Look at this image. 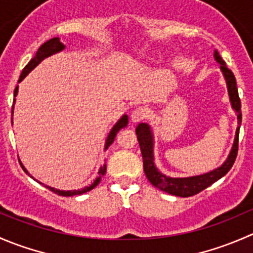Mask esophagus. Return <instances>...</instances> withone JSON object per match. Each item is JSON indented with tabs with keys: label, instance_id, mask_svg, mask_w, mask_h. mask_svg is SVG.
I'll return each instance as SVG.
<instances>
[{
	"label": "esophagus",
	"instance_id": "esophagus-1",
	"mask_svg": "<svg viewBox=\"0 0 253 253\" xmlns=\"http://www.w3.org/2000/svg\"><path fill=\"white\" fill-rule=\"evenodd\" d=\"M147 109L145 108H137L136 110L132 111L131 114V121L133 122V124H138V122L143 121V120L147 117Z\"/></svg>",
	"mask_w": 253,
	"mask_h": 253
}]
</instances>
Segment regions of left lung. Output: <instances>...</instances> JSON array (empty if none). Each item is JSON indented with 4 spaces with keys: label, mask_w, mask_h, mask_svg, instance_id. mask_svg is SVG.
Instances as JSON below:
<instances>
[{
    "label": "left lung",
    "mask_w": 253,
    "mask_h": 253,
    "mask_svg": "<svg viewBox=\"0 0 253 253\" xmlns=\"http://www.w3.org/2000/svg\"><path fill=\"white\" fill-rule=\"evenodd\" d=\"M214 58L220 65V71L223 73L224 78H225L226 86H228L231 108L236 112L237 124H239V127L236 128L235 139H234V144L231 147L230 153H229L226 160L220 167L211 170V171L206 172V174L188 176V177H170V176L164 175L155 167L154 134H153L150 125L144 122V124H139L136 128L137 139H138L142 152L143 168H144V172L147 178L153 186H155L159 190L170 193V195L178 196V197H190V196L197 195L198 192L203 191L208 186H211V183H214L219 178L223 177L224 175L228 174V171L231 169V167H233L236 159L237 145H239V131L242 120L241 101H240L239 98V91H237L236 79L234 73L226 67L225 62H224V60L220 57V55H219V52L216 50L214 51Z\"/></svg>",
    "instance_id": "obj_1"
}]
</instances>
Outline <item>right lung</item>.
Here are the masks:
<instances>
[{
    "mask_svg": "<svg viewBox=\"0 0 253 253\" xmlns=\"http://www.w3.org/2000/svg\"><path fill=\"white\" fill-rule=\"evenodd\" d=\"M65 47H66L65 45H63L62 42H60V38H52V39L47 40L46 42H44V44H42V46L39 47V50L37 51V53H35L34 57H33L32 60L29 61V63H28V65L24 67V70H23L22 75H20L18 83H20L23 79L27 77V76L29 75V72H32V71L34 70V68L37 67V66L39 65V63L42 62V60H44V58H46V57H48V56L55 55V53L60 52V51H62ZM17 94H18V85L16 86V89H14V98L17 96ZM14 103H16V99H14L13 106H12V117H13ZM12 120H13V119H12ZM12 124H13V122H12ZM127 124H128V116H127V115H122L121 119H120L119 121H117L116 124L114 125V127L111 128L110 133L108 134V138H106V141H105V148H104V150H106L109 147H110V145L112 144V142H114L115 137H116L117 132H119L121 128H124V127H126ZM19 164H20V167H22V169L24 170V171L27 172L28 175L30 176V174L28 172V170L25 169L24 165L22 164V162H20V160H19ZM105 172H106V164H104V167H101L100 170H99V176L95 178V180H94V182L91 183V185L85 186V187L82 188V190L62 191V190H57V188L50 187V186H46V185H45V187L50 188V190L53 191L55 193H57V195H60V196H65V197H70V196H76V195H82V193L88 192V191L93 190L95 186H98L99 182H100V180H101V176L105 174ZM32 177H33V176H32ZM38 182H39V181H38ZM39 183H42V182H39ZM42 185H44V183H42Z\"/></svg>",
    "mask_w": 253,
    "mask_h": 253,
    "instance_id": "obj_1",
    "label": "right lung"
}]
</instances>
